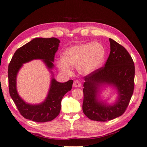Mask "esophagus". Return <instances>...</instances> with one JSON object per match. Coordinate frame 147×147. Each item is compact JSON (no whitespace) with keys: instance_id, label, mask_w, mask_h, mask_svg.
<instances>
[{"instance_id":"34e87169","label":"esophagus","mask_w":147,"mask_h":147,"mask_svg":"<svg viewBox=\"0 0 147 147\" xmlns=\"http://www.w3.org/2000/svg\"><path fill=\"white\" fill-rule=\"evenodd\" d=\"M81 86H82V83H81L78 80H76L75 82L73 83V86L75 87V88H77V87H80Z\"/></svg>"}]
</instances>
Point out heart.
Returning <instances> with one entry per match:
<instances>
[{"label": "heart", "instance_id": "b5f03b06", "mask_svg": "<svg viewBox=\"0 0 147 147\" xmlns=\"http://www.w3.org/2000/svg\"><path fill=\"white\" fill-rule=\"evenodd\" d=\"M105 57V49L100 43H82L65 49L57 65L64 73H70L72 66L76 67L81 74H88L101 66Z\"/></svg>", "mask_w": 147, "mask_h": 147}]
</instances>
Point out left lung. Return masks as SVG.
<instances>
[{"instance_id": "obj_1", "label": "left lung", "mask_w": 147, "mask_h": 147, "mask_svg": "<svg viewBox=\"0 0 147 147\" xmlns=\"http://www.w3.org/2000/svg\"><path fill=\"white\" fill-rule=\"evenodd\" d=\"M111 52L104 67L84 77L83 111L90 119L107 121L121 116L125 112L133 95L135 85V65L126 49L109 38ZM115 87L118 96L111 105L99 101L101 86Z\"/></svg>"}]
</instances>
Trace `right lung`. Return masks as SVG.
Segmentation results:
<instances>
[{
    "instance_id": "obj_1",
    "label": "right lung",
    "mask_w": 147,
    "mask_h": 147,
    "mask_svg": "<svg viewBox=\"0 0 147 147\" xmlns=\"http://www.w3.org/2000/svg\"><path fill=\"white\" fill-rule=\"evenodd\" d=\"M60 40L56 38H35L19 48L12 56L8 67L9 93L20 114L27 119L45 123L54 119L60 113L61 100L72 88L73 81L65 83L57 82L52 77L48 95L39 104H30L19 95L16 88V78L23 64L34 59H42L51 71L54 68V56Z\"/></svg>"
}]
</instances>
